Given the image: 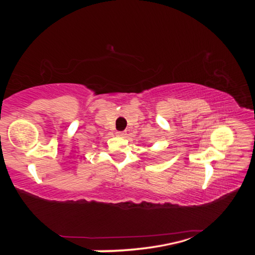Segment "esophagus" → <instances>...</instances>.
Wrapping results in <instances>:
<instances>
[{
	"label": "esophagus",
	"instance_id": "obj_1",
	"mask_svg": "<svg viewBox=\"0 0 255 255\" xmlns=\"http://www.w3.org/2000/svg\"><path fill=\"white\" fill-rule=\"evenodd\" d=\"M117 136L125 137V136H126V132H125V131H117Z\"/></svg>",
	"mask_w": 255,
	"mask_h": 255
}]
</instances>
